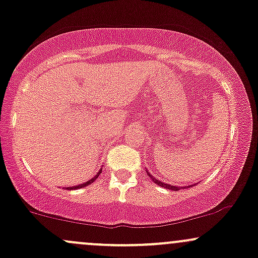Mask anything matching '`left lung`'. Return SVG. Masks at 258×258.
<instances>
[{
  "instance_id": "1",
  "label": "left lung",
  "mask_w": 258,
  "mask_h": 258,
  "mask_svg": "<svg viewBox=\"0 0 258 258\" xmlns=\"http://www.w3.org/2000/svg\"><path fill=\"white\" fill-rule=\"evenodd\" d=\"M147 174L149 175V177H151V179L154 181L155 183H157V185H159V186H161V187H165V188H169V189H172V191H179V189H181V188H187V187H191V186H195V185H191V186H187V187H180V186H171V185H168V183H164V182H161V181H159V180H157L155 179V177H153L151 174H149L148 171H147Z\"/></svg>"
}]
</instances>
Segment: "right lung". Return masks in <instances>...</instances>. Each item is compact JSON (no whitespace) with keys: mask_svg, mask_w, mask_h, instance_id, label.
Here are the masks:
<instances>
[{"mask_svg":"<svg viewBox=\"0 0 258 258\" xmlns=\"http://www.w3.org/2000/svg\"><path fill=\"white\" fill-rule=\"evenodd\" d=\"M100 172H101V170H100V171H99V172H98V174H97V175H95V176H94V177H93V179H90L89 181H87V182L82 183V185L75 186V187H69V188H67V189H73V188H81V187H84V186L89 185V183H92V182H93V181H94L95 179H98V176H99V175H100Z\"/></svg>","mask_w":258,"mask_h":258,"instance_id":"right-lung-1","label":"right lung"}]
</instances>
